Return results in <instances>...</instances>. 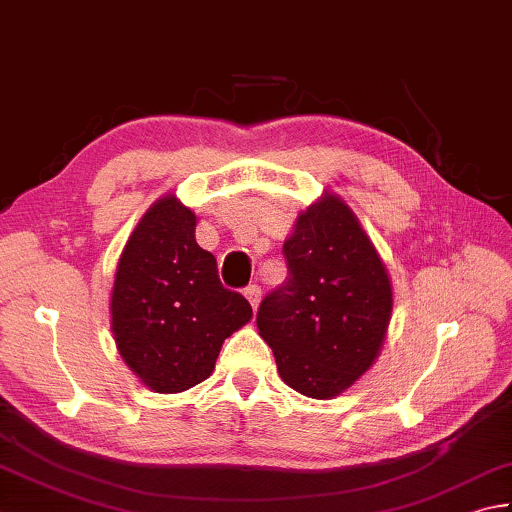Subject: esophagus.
Here are the masks:
<instances>
[{"mask_svg": "<svg viewBox=\"0 0 512 512\" xmlns=\"http://www.w3.org/2000/svg\"><path fill=\"white\" fill-rule=\"evenodd\" d=\"M243 294H245V298L249 301V305H252L254 310H256L258 303H260V294H263V292H260V287L258 285H249V287H245Z\"/></svg>", "mask_w": 512, "mask_h": 512, "instance_id": "obj_1", "label": "esophagus"}]
</instances>
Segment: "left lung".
Instances as JSON below:
<instances>
[{
    "label": "left lung",
    "mask_w": 512,
    "mask_h": 512,
    "mask_svg": "<svg viewBox=\"0 0 512 512\" xmlns=\"http://www.w3.org/2000/svg\"><path fill=\"white\" fill-rule=\"evenodd\" d=\"M283 252L289 278L260 303L258 334L289 388L334 399L379 359L392 318L388 267L334 191L298 214Z\"/></svg>",
    "instance_id": "obj_1"
}]
</instances>
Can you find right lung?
Returning <instances> with one entry per match:
<instances>
[{"label":"right lung","mask_w":512,"mask_h":512,"mask_svg":"<svg viewBox=\"0 0 512 512\" xmlns=\"http://www.w3.org/2000/svg\"><path fill=\"white\" fill-rule=\"evenodd\" d=\"M194 209L176 194L153 202L124 245L111 287V332L127 368L160 394L194 388L214 372L227 336L252 305L218 278L196 243Z\"/></svg>","instance_id":"obj_1"}]
</instances>
